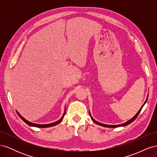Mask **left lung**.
Returning <instances> with one entry per match:
<instances>
[{
	"label": "left lung",
	"mask_w": 157,
	"mask_h": 157,
	"mask_svg": "<svg viewBox=\"0 0 157 157\" xmlns=\"http://www.w3.org/2000/svg\"><path fill=\"white\" fill-rule=\"evenodd\" d=\"M148 96H149V94H148V95H147V99H146L145 101L144 102V105L141 106V107L140 108V110L138 111V112H137V113L136 114L135 116L131 118V119H130V120L128 121H127V122H124V123H123V124H117V125H109V124H102V123H101V122H99L96 121V120H94V118H93V117H92V115H91V113H90V111H89V115H90V117H91V119L92 120V121H93L94 122L96 123V124H97L99 125V126H103V127H107V128H117V127H121V126H126V125H128V124H130V123H132L133 121H134L136 119V118H137V117L138 116V115H139L140 113V111H141V109L143 108V107L144 106V105H145V103H146V102H147V99H148Z\"/></svg>",
	"instance_id": "left-lung-1"
}]
</instances>
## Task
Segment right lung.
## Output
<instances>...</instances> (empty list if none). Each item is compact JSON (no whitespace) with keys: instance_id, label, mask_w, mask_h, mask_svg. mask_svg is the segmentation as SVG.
Masks as SVG:
<instances>
[{"instance_id":"obj_1","label":"right lung","mask_w":157,"mask_h":157,"mask_svg":"<svg viewBox=\"0 0 157 157\" xmlns=\"http://www.w3.org/2000/svg\"><path fill=\"white\" fill-rule=\"evenodd\" d=\"M16 112H17V113L18 116L20 117L21 118V119L23 120V121H24L27 125H29V126H33V127H36V128H48V127H52V126H56V125H57V124H58L59 123H60L61 121H62L63 118V117H64L65 114V112H66V108H65L64 113H63V115L62 117H61L59 121H56V122H52V123H50V124H36V123L31 122H29V121H28L27 120H26L25 118H23V117L20 115V114L18 113L17 111H16Z\"/></svg>"}]
</instances>
